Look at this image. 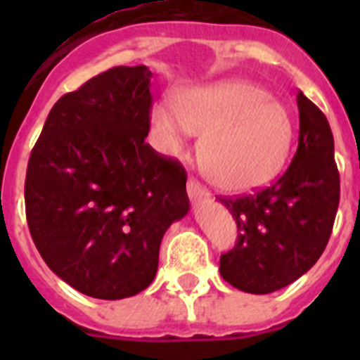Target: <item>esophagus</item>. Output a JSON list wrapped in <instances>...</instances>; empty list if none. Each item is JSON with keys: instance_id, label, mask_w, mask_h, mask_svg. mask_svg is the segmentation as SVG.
<instances>
[{"instance_id": "esophagus-1", "label": "esophagus", "mask_w": 360, "mask_h": 360, "mask_svg": "<svg viewBox=\"0 0 360 360\" xmlns=\"http://www.w3.org/2000/svg\"><path fill=\"white\" fill-rule=\"evenodd\" d=\"M187 195H189V198L193 200L195 203H200V202H207L209 198H211V195H209V191L205 189L203 186H200L196 180H193L191 178L189 182H187Z\"/></svg>"}]
</instances>
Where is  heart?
<instances>
[{
	"label": "heart",
	"instance_id": "b5f03b06",
	"mask_svg": "<svg viewBox=\"0 0 360 360\" xmlns=\"http://www.w3.org/2000/svg\"><path fill=\"white\" fill-rule=\"evenodd\" d=\"M151 124L160 148L180 155L193 135H203L200 164L219 189L247 193L272 182L294 144L288 110L269 90L240 79L193 86L176 103L158 101Z\"/></svg>",
	"mask_w": 360,
	"mask_h": 360
}]
</instances>
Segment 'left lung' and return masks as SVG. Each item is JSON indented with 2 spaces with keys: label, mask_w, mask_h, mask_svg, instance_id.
Wrapping results in <instances>:
<instances>
[{
  "label": "left lung",
  "mask_w": 360,
  "mask_h": 360,
  "mask_svg": "<svg viewBox=\"0 0 360 360\" xmlns=\"http://www.w3.org/2000/svg\"><path fill=\"white\" fill-rule=\"evenodd\" d=\"M299 144L288 169L249 196L218 198L238 225V243L219 257V274L238 290L270 294L316 265L339 207L333 135L323 111L297 94Z\"/></svg>",
  "instance_id": "left-lung-1"
}]
</instances>
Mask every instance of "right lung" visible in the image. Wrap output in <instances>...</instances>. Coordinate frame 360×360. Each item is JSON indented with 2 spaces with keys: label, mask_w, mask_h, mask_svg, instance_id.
I'll list each match as a JSON object with an SVG mask.
<instances>
[{
  "label": "right lung",
  "mask_w": 360,
  "mask_h": 360,
  "mask_svg": "<svg viewBox=\"0 0 360 360\" xmlns=\"http://www.w3.org/2000/svg\"><path fill=\"white\" fill-rule=\"evenodd\" d=\"M151 77L144 65L115 66L63 95L30 153L32 240L53 274L90 297L148 288L165 231L189 211L182 164L146 144Z\"/></svg>",
  "instance_id": "obj_1"
}]
</instances>
